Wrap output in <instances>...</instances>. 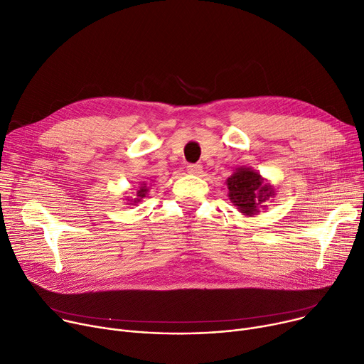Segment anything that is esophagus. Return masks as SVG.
<instances>
[{
  "label": "esophagus",
  "instance_id": "esophagus-1",
  "mask_svg": "<svg viewBox=\"0 0 364 364\" xmlns=\"http://www.w3.org/2000/svg\"><path fill=\"white\" fill-rule=\"evenodd\" d=\"M187 171H188V174L199 176V174H202V165L200 164H190V165H187Z\"/></svg>",
  "mask_w": 364,
  "mask_h": 364
}]
</instances>
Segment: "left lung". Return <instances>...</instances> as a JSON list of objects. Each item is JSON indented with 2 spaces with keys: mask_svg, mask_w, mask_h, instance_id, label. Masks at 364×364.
I'll use <instances>...</instances> for the list:
<instances>
[{
  "mask_svg": "<svg viewBox=\"0 0 364 364\" xmlns=\"http://www.w3.org/2000/svg\"><path fill=\"white\" fill-rule=\"evenodd\" d=\"M229 199L245 215H254L258 208L266 202L273 190L264 184L258 173L251 168H240L228 178Z\"/></svg>",
  "mask_w": 364,
  "mask_h": 364,
  "instance_id": "obj_1",
  "label": "left lung"
}]
</instances>
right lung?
<instances>
[{
	"label": "right lung",
	"mask_w": 364,
	"mask_h": 364,
	"mask_svg": "<svg viewBox=\"0 0 364 364\" xmlns=\"http://www.w3.org/2000/svg\"><path fill=\"white\" fill-rule=\"evenodd\" d=\"M145 187H146V186H142V187H141V190L138 191V196H139V199H142V197H145V193H146V188H145ZM139 199H138L136 202H139Z\"/></svg>",
	"instance_id": "obj_1"
}]
</instances>
